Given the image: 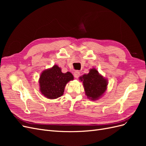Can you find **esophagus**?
Here are the masks:
<instances>
[{"label": "esophagus", "instance_id": "esophagus-1", "mask_svg": "<svg viewBox=\"0 0 146 146\" xmlns=\"http://www.w3.org/2000/svg\"><path fill=\"white\" fill-rule=\"evenodd\" d=\"M80 73L79 71H75L74 73V76L76 78H78L79 76H80Z\"/></svg>", "mask_w": 146, "mask_h": 146}]
</instances>
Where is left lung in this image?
<instances>
[{
	"label": "left lung",
	"mask_w": 146,
	"mask_h": 146,
	"mask_svg": "<svg viewBox=\"0 0 146 146\" xmlns=\"http://www.w3.org/2000/svg\"><path fill=\"white\" fill-rule=\"evenodd\" d=\"M83 82L85 94L92 100L98 99L107 90V81L95 69H90L88 74L80 78Z\"/></svg>",
	"instance_id": "left-lung-1"
}]
</instances>
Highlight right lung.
Listing matches in <instances>:
<instances>
[{"label":"right lung","instance_id":"obj_1","mask_svg":"<svg viewBox=\"0 0 146 146\" xmlns=\"http://www.w3.org/2000/svg\"><path fill=\"white\" fill-rule=\"evenodd\" d=\"M73 79L71 73H63L61 68L54 65L42 72L39 81L40 91L47 98L56 99L63 94L66 85Z\"/></svg>","mask_w":146,"mask_h":146}]
</instances>
